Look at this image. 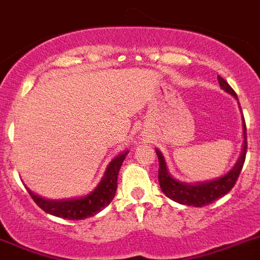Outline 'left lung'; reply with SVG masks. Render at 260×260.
<instances>
[{
    "instance_id": "1",
    "label": "left lung",
    "mask_w": 260,
    "mask_h": 260,
    "mask_svg": "<svg viewBox=\"0 0 260 260\" xmlns=\"http://www.w3.org/2000/svg\"><path fill=\"white\" fill-rule=\"evenodd\" d=\"M218 82H219V86H221L222 89H224L226 92L233 95L238 100L235 91L229 86V83L223 78L218 76ZM239 108H241V106H239ZM246 135H247L246 134V123L245 119H243V137H245V140H243V147H242V154L238 158L234 168L222 177L206 181V182H197V184H185V182L174 180L169 174L162 153L160 150L156 149L158 162H160L158 182H160L161 190L164 191V194L167 197L173 200L174 202H178L181 205H187V206H196V208H202L205 205L211 204L213 201L223 197L224 194H228L234 187L235 182H237L238 177L241 174L242 168H243V164H245L246 152H247V136Z\"/></svg>"
}]
</instances>
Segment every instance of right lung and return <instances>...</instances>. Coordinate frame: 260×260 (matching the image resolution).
<instances>
[{
  "label": "right lung",
  "mask_w": 260,
  "mask_h": 260,
  "mask_svg": "<svg viewBox=\"0 0 260 260\" xmlns=\"http://www.w3.org/2000/svg\"><path fill=\"white\" fill-rule=\"evenodd\" d=\"M126 154H128V150L117 154L111 161L99 185L84 197L55 201L39 197L31 190H29V194L43 211L55 217L63 218V219H86L88 217H92L98 214L100 210H103L106 206H108L115 197L117 189V174H119L121 164L125 160Z\"/></svg>",
  "instance_id": "obj_1"
}]
</instances>
